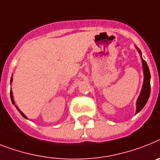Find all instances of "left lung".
Returning a JSON list of instances; mask_svg holds the SVG:
<instances>
[{
  "mask_svg": "<svg viewBox=\"0 0 160 160\" xmlns=\"http://www.w3.org/2000/svg\"><path fill=\"white\" fill-rule=\"evenodd\" d=\"M136 47L137 50L141 56V60L142 62V69H143V75H144V80H143V84H142V90H141L140 94L138 96V100L136 102V115L140 112L142 110V108L145 107V105L147 102V101L150 97L151 93V73H150V70H149L148 65L146 62L142 57V52L138 47Z\"/></svg>",
  "mask_w": 160,
  "mask_h": 160,
  "instance_id": "obj_1",
  "label": "left lung"
}]
</instances>
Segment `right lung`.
Returning a JSON list of instances; mask_svg holds the SVG:
<instances>
[{"instance_id": "right-lung-1", "label": "right lung", "mask_w": 160, "mask_h": 160, "mask_svg": "<svg viewBox=\"0 0 160 160\" xmlns=\"http://www.w3.org/2000/svg\"><path fill=\"white\" fill-rule=\"evenodd\" d=\"M12 76H13V75H12ZM12 81H13V78L11 77V79H10V83H12ZM10 98H11L12 103H13V104H14V106H15V107H16V108H17V110H18V112H19V113L21 114V115H22V117H24V118H25V119H28V117H27L26 115H25L23 113H22V111H21V110H20L19 108H18V107L15 105V102H14V97H13V92H12L11 89H10Z\"/></svg>"}]
</instances>
